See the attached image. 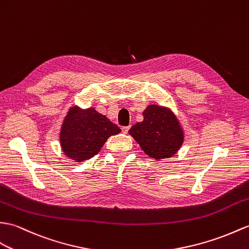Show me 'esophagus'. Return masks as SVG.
<instances>
[{
  "label": "esophagus",
  "mask_w": 249,
  "mask_h": 249,
  "mask_svg": "<svg viewBox=\"0 0 249 249\" xmlns=\"http://www.w3.org/2000/svg\"><path fill=\"white\" fill-rule=\"evenodd\" d=\"M128 130H129V126L122 127V131H123V134H127V132H128Z\"/></svg>",
  "instance_id": "34e87169"
}]
</instances>
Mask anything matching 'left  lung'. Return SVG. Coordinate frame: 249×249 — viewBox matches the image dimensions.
Wrapping results in <instances>:
<instances>
[{
	"mask_svg": "<svg viewBox=\"0 0 249 249\" xmlns=\"http://www.w3.org/2000/svg\"><path fill=\"white\" fill-rule=\"evenodd\" d=\"M143 121L129 129L142 151L155 160L171 158L184 140V132L171 109L159 105H148L143 111Z\"/></svg>",
	"mask_w": 249,
	"mask_h": 249,
	"instance_id": "8db88e82",
	"label": "left lung"
}]
</instances>
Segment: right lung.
<instances>
[{
	"mask_svg": "<svg viewBox=\"0 0 249 249\" xmlns=\"http://www.w3.org/2000/svg\"><path fill=\"white\" fill-rule=\"evenodd\" d=\"M119 132V127L93 107L82 109L73 106L61 125L60 146L67 157L83 162L100 152L109 137Z\"/></svg>",
	"mask_w": 249,
	"mask_h": 249,
	"instance_id": "obj_1",
	"label": "right lung"
}]
</instances>
